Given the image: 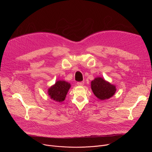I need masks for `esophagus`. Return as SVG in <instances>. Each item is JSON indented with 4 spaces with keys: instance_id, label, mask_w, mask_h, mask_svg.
<instances>
[{
    "instance_id": "1",
    "label": "esophagus",
    "mask_w": 152,
    "mask_h": 152,
    "mask_svg": "<svg viewBox=\"0 0 152 152\" xmlns=\"http://www.w3.org/2000/svg\"><path fill=\"white\" fill-rule=\"evenodd\" d=\"M84 84V82H79L77 83V85L78 86H82Z\"/></svg>"
}]
</instances>
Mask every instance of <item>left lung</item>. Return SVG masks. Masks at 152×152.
Wrapping results in <instances>:
<instances>
[{"instance_id":"obj_1","label":"left lung","mask_w":152,"mask_h":152,"mask_svg":"<svg viewBox=\"0 0 152 152\" xmlns=\"http://www.w3.org/2000/svg\"><path fill=\"white\" fill-rule=\"evenodd\" d=\"M91 88L96 97L101 100L110 99L117 90L115 85L101 77H96L91 81Z\"/></svg>"}]
</instances>
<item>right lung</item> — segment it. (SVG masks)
Masks as SVG:
<instances>
[{"mask_svg": "<svg viewBox=\"0 0 152 152\" xmlns=\"http://www.w3.org/2000/svg\"><path fill=\"white\" fill-rule=\"evenodd\" d=\"M70 87V83L65 80H59L49 88L48 94L52 100L56 102H62L66 99Z\"/></svg>", "mask_w": 152, "mask_h": 152, "instance_id": "add662e5", "label": "right lung"}]
</instances>
